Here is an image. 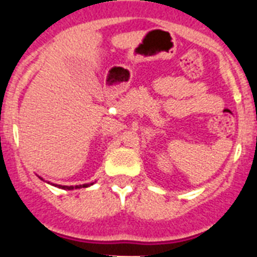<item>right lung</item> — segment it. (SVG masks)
Listing matches in <instances>:
<instances>
[{
  "mask_svg": "<svg viewBox=\"0 0 257 257\" xmlns=\"http://www.w3.org/2000/svg\"><path fill=\"white\" fill-rule=\"evenodd\" d=\"M89 184H84V185H76V187H68V185H60V188H62V189H74V188H76V189H77V188H85V187H88ZM90 185H92V184H90ZM58 187V185H57Z\"/></svg>",
  "mask_w": 257,
  "mask_h": 257,
  "instance_id": "obj_1",
  "label": "right lung"
}]
</instances>
